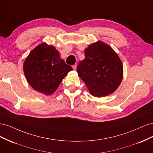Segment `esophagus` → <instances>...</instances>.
<instances>
[{
    "mask_svg": "<svg viewBox=\"0 0 153 153\" xmlns=\"http://www.w3.org/2000/svg\"><path fill=\"white\" fill-rule=\"evenodd\" d=\"M72 68H73V69H74V70H76V64H75V65H73L72 66Z\"/></svg>",
    "mask_w": 153,
    "mask_h": 153,
    "instance_id": "34e87169",
    "label": "esophagus"
}]
</instances>
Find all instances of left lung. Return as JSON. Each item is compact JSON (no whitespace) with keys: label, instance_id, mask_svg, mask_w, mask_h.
<instances>
[{"label":"left lung","instance_id":"8db88e82","mask_svg":"<svg viewBox=\"0 0 153 153\" xmlns=\"http://www.w3.org/2000/svg\"><path fill=\"white\" fill-rule=\"evenodd\" d=\"M77 73L90 94L100 98L117 89L123 79V66L115 51L98 41L85 49V59L78 64Z\"/></svg>","mask_w":153,"mask_h":153}]
</instances>
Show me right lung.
Instances as JSON below:
<instances>
[{
	"instance_id": "add662e5",
	"label": "right lung",
	"mask_w": 153,
	"mask_h": 153,
	"mask_svg": "<svg viewBox=\"0 0 153 153\" xmlns=\"http://www.w3.org/2000/svg\"><path fill=\"white\" fill-rule=\"evenodd\" d=\"M71 70V66L60 58L59 51L45 43L32 50L24 64V72L30 85L46 95L53 94Z\"/></svg>"
}]
</instances>
